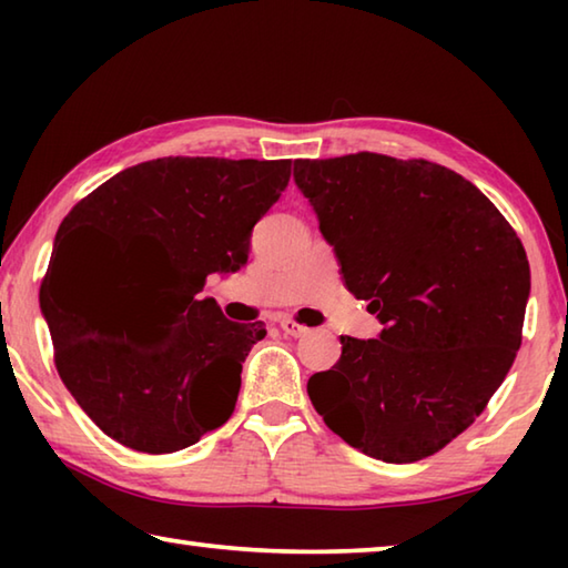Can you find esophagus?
Instances as JSON below:
<instances>
[{
  "label": "esophagus",
  "instance_id": "obj_1",
  "mask_svg": "<svg viewBox=\"0 0 568 568\" xmlns=\"http://www.w3.org/2000/svg\"><path fill=\"white\" fill-rule=\"evenodd\" d=\"M281 328L285 335H291V338H303V335H307V328L301 323H295L293 318H281Z\"/></svg>",
  "mask_w": 568,
  "mask_h": 568
}]
</instances>
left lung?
I'll return each mask as SVG.
<instances>
[{
  "mask_svg": "<svg viewBox=\"0 0 568 568\" xmlns=\"http://www.w3.org/2000/svg\"><path fill=\"white\" fill-rule=\"evenodd\" d=\"M293 180L345 287L383 325L378 338L341 335V361L307 396L365 456H434L480 416L521 345V240L474 182L428 160H295Z\"/></svg>",
  "mask_w": 568,
  "mask_h": 568,
  "instance_id": "8db88e82",
  "label": "left lung"
}]
</instances>
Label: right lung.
<instances>
[{"instance_id":"right-lung-1","label":"right lung","mask_w":568,"mask_h":568,"mask_svg":"<svg viewBox=\"0 0 568 568\" xmlns=\"http://www.w3.org/2000/svg\"><path fill=\"white\" fill-rule=\"evenodd\" d=\"M287 180L291 160L160 158L62 220L40 307L62 383L118 444L172 454L230 418L265 328L227 321L200 293L207 275L247 263L250 233ZM82 239H98L115 280L149 301L142 329L73 267Z\"/></svg>"}]
</instances>
